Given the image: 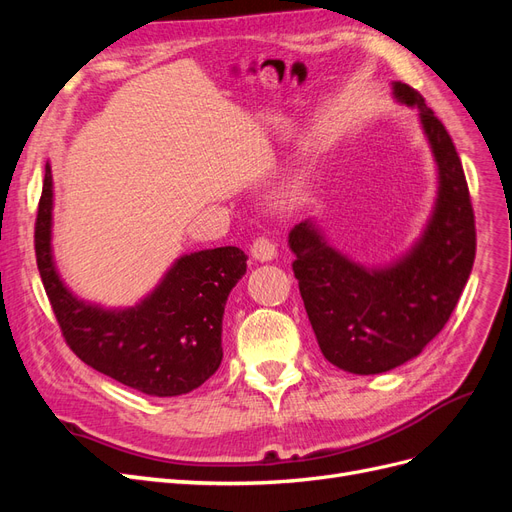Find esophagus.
Instances as JSON below:
<instances>
[{
	"label": "esophagus",
	"mask_w": 512,
	"mask_h": 512,
	"mask_svg": "<svg viewBox=\"0 0 512 512\" xmlns=\"http://www.w3.org/2000/svg\"><path fill=\"white\" fill-rule=\"evenodd\" d=\"M252 256L258 262H269V260H273L277 256V250H275V245L267 237H258L252 243Z\"/></svg>",
	"instance_id": "obj_1"
}]
</instances>
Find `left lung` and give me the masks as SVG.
<instances>
[{
    "mask_svg": "<svg viewBox=\"0 0 512 512\" xmlns=\"http://www.w3.org/2000/svg\"><path fill=\"white\" fill-rule=\"evenodd\" d=\"M418 108L438 164V198L425 232L389 267L367 269L324 241L314 222L290 230L292 271L324 359L350 374H382L421 354L451 318L476 254L474 209L463 166L425 98L395 83Z\"/></svg>",
    "mask_w": 512,
    "mask_h": 512,
    "instance_id": "left-lung-1",
    "label": "left lung"
}]
</instances>
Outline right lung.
Instances as JSON below:
<instances>
[{
    "label": "right lung",
    "instance_id": "add662e5",
    "mask_svg": "<svg viewBox=\"0 0 512 512\" xmlns=\"http://www.w3.org/2000/svg\"><path fill=\"white\" fill-rule=\"evenodd\" d=\"M53 175L44 168L36 218V260L70 350L83 363L130 389L175 397L198 389L222 363V318L230 290L245 275L239 247L181 256L160 286L136 307L104 309L76 299L51 252Z\"/></svg>",
    "mask_w": 512,
    "mask_h": 512
}]
</instances>
